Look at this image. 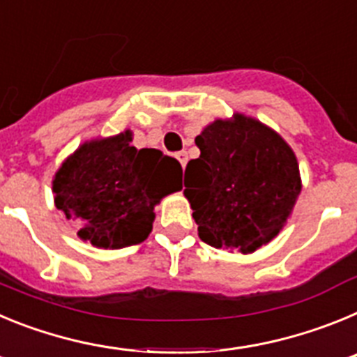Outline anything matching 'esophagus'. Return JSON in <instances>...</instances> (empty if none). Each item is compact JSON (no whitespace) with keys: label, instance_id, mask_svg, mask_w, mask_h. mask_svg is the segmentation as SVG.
I'll return each mask as SVG.
<instances>
[{"label":"esophagus","instance_id":"obj_1","mask_svg":"<svg viewBox=\"0 0 357 357\" xmlns=\"http://www.w3.org/2000/svg\"><path fill=\"white\" fill-rule=\"evenodd\" d=\"M175 157L178 159L182 168H185V164H188V153H185V151H178V153H175Z\"/></svg>","mask_w":357,"mask_h":357}]
</instances>
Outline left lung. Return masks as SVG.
Returning a JSON list of instances; mask_svg holds the SVG:
<instances>
[{"label": "left lung", "mask_w": 357, "mask_h": 357, "mask_svg": "<svg viewBox=\"0 0 357 357\" xmlns=\"http://www.w3.org/2000/svg\"><path fill=\"white\" fill-rule=\"evenodd\" d=\"M184 195L198 236L214 248L252 254L284 229L302 191L295 151L273 128L236 112L195 137Z\"/></svg>", "instance_id": "1"}]
</instances>
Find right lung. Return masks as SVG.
<instances>
[{
	"label": "right lung",
	"instance_id": "obj_1",
	"mask_svg": "<svg viewBox=\"0 0 357 357\" xmlns=\"http://www.w3.org/2000/svg\"><path fill=\"white\" fill-rule=\"evenodd\" d=\"M132 130L85 141L53 176L55 207L96 248L144 241L157 204L182 189V166L155 148L132 146Z\"/></svg>",
	"mask_w": 357,
	"mask_h": 357
}]
</instances>
